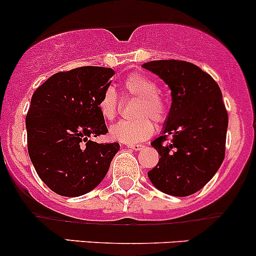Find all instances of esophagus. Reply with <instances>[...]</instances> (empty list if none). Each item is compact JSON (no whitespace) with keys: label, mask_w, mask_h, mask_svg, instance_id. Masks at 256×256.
I'll return each instance as SVG.
<instances>
[{"label":"esophagus","mask_w":256,"mask_h":256,"mask_svg":"<svg viewBox=\"0 0 256 256\" xmlns=\"http://www.w3.org/2000/svg\"><path fill=\"white\" fill-rule=\"evenodd\" d=\"M127 148H129V149H132V150H140V149H143V146H140V144H127V146H126Z\"/></svg>","instance_id":"1"}]
</instances>
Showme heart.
<instances>
[{"instance_id": "b5f03b06", "label": "heart", "mask_w": 256, "mask_h": 256, "mask_svg": "<svg viewBox=\"0 0 256 256\" xmlns=\"http://www.w3.org/2000/svg\"><path fill=\"white\" fill-rule=\"evenodd\" d=\"M122 91L128 98H136L132 120H122L110 128V133L113 139L122 143L136 144L146 140L152 136L155 123H162L168 117V104L152 78L144 74L133 72L122 82ZM100 113L106 120H113L120 110V100L112 88H107L100 97Z\"/></svg>"}]
</instances>
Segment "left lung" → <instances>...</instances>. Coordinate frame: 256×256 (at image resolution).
Masks as SVG:
<instances>
[{"label":"left lung","instance_id":"left-lung-1","mask_svg":"<svg viewBox=\"0 0 256 256\" xmlns=\"http://www.w3.org/2000/svg\"><path fill=\"white\" fill-rule=\"evenodd\" d=\"M143 68L162 78L172 97L162 136L152 143L159 162L148 176L164 194L190 196L206 185L224 159L228 113L222 92L212 76L188 62L155 60Z\"/></svg>","mask_w":256,"mask_h":256}]
</instances>
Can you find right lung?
<instances>
[{"label":"right lung","instance_id":"right-lung-1","mask_svg":"<svg viewBox=\"0 0 256 256\" xmlns=\"http://www.w3.org/2000/svg\"><path fill=\"white\" fill-rule=\"evenodd\" d=\"M113 75L101 66L60 71L32 96L26 117L28 152L42 181L60 196L94 190L120 149L118 143L90 139L108 132L97 104Z\"/></svg>","mask_w":256,"mask_h":256}]
</instances>
